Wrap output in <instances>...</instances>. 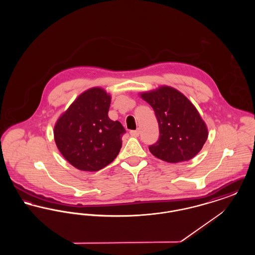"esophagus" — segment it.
Here are the masks:
<instances>
[{
	"label": "esophagus",
	"instance_id": "esophagus-1",
	"mask_svg": "<svg viewBox=\"0 0 255 255\" xmlns=\"http://www.w3.org/2000/svg\"><path fill=\"white\" fill-rule=\"evenodd\" d=\"M130 134H131L132 136H134V137H136V136H138V135H139V130H134V131H130Z\"/></svg>",
	"mask_w": 255,
	"mask_h": 255
}]
</instances>
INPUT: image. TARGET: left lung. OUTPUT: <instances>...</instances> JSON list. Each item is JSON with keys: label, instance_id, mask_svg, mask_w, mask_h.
I'll list each match as a JSON object with an SVG mask.
<instances>
[{"label": "left lung", "instance_id": "obj_1", "mask_svg": "<svg viewBox=\"0 0 255 255\" xmlns=\"http://www.w3.org/2000/svg\"><path fill=\"white\" fill-rule=\"evenodd\" d=\"M139 96L153 108L158 120L159 137L149 146L150 152L171 163L194 158L206 143L208 130L191 101L169 86H160Z\"/></svg>", "mask_w": 255, "mask_h": 255}]
</instances>
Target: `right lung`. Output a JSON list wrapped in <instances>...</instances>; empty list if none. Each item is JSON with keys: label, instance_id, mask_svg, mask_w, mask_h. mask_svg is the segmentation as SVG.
<instances>
[{"label": "right lung", "instance_id": "obj_1", "mask_svg": "<svg viewBox=\"0 0 255 255\" xmlns=\"http://www.w3.org/2000/svg\"><path fill=\"white\" fill-rule=\"evenodd\" d=\"M111 96L94 87L76 97L54 125V140L65 159L81 171L104 168L119 155L125 133L108 117Z\"/></svg>", "mask_w": 255, "mask_h": 255}]
</instances>
